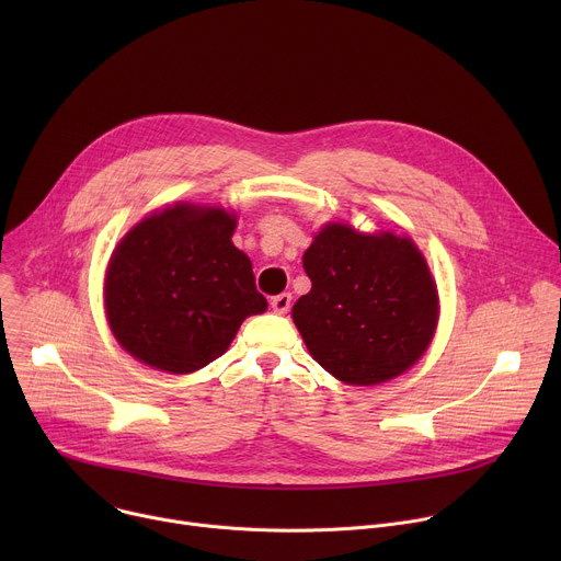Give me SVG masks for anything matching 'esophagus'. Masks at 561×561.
<instances>
[{
    "label": "esophagus",
    "instance_id": "1",
    "mask_svg": "<svg viewBox=\"0 0 561 561\" xmlns=\"http://www.w3.org/2000/svg\"><path fill=\"white\" fill-rule=\"evenodd\" d=\"M290 304H293V295H290V293H282V295H277V297H273V299H271L273 310H275V312H279V314L288 312Z\"/></svg>",
    "mask_w": 561,
    "mask_h": 561
}]
</instances>
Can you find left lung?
<instances>
[{"mask_svg":"<svg viewBox=\"0 0 561 561\" xmlns=\"http://www.w3.org/2000/svg\"><path fill=\"white\" fill-rule=\"evenodd\" d=\"M310 293L293 322L312 359L353 386L409 370L428 348L439 317L437 286L411 237L366 234L331 221L304 253Z\"/></svg>","mask_w":561,"mask_h":561,"instance_id":"1","label":"left lung"}]
</instances>
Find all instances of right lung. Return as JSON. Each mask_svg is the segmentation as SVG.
Segmentation results:
<instances>
[{"label":"right lung","instance_id":"1","mask_svg":"<svg viewBox=\"0 0 561 561\" xmlns=\"http://www.w3.org/2000/svg\"><path fill=\"white\" fill-rule=\"evenodd\" d=\"M237 215L175 204L135 224L111 255L104 306L119 346L186 375L221 357L247 317L266 310L253 264L232 244Z\"/></svg>","mask_w":561,"mask_h":561}]
</instances>
